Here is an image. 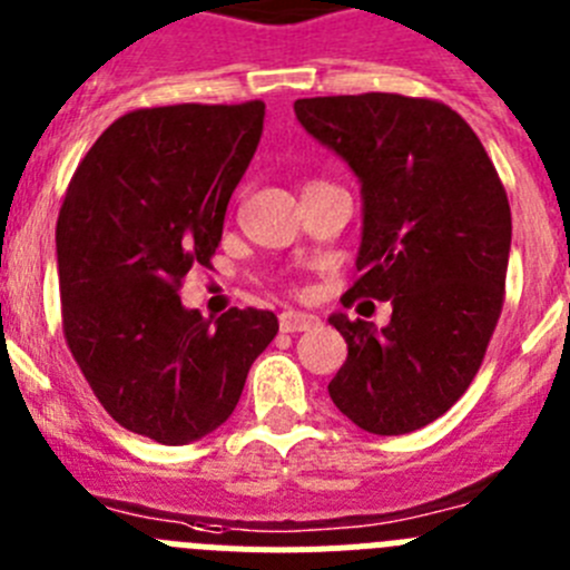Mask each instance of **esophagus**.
Returning a JSON list of instances; mask_svg holds the SVG:
<instances>
[{"label":"esophagus","mask_w":570,"mask_h":570,"mask_svg":"<svg viewBox=\"0 0 570 570\" xmlns=\"http://www.w3.org/2000/svg\"><path fill=\"white\" fill-rule=\"evenodd\" d=\"M320 325V320L313 316V313H302V311H282L279 313V327L282 333H302L311 331V327Z\"/></svg>","instance_id":"1"}]
</instances>
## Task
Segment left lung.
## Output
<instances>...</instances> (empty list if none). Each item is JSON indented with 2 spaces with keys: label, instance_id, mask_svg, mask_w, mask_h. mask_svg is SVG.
<instances>
[{
  "label": "left lung",
  "instance_id": "obj_1",
  "mask_svg": "<svg viewBox=\"0 0 570 570\" xmlns=\"http://www.w3.org/2000/svg\"><path fill=\"white\" fill-rule=\"evenodd\" d=\"M294 109L362 180L347 296L393 302L381 331L331 316L347 362L327 393L364 432L406 435L466 393L498 327L511 248L503 180L472 127L432 98L364 92L299 98Z\"/></svg>",
  "mask_w": 570,
  "mask_h": 570
}]
</instances>
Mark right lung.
Masks as SVG:
<instances>
[{
  "mask_svg": "<svg viewBox=\"0 0 570 570\" xmlns=\"http://www.w3.org/2000/svg\"><path fill=\"white\" fill-rule=\"evenodd\" d=\"M263 118V101L135 109L67 186L61 327L96 399L135 435L177 446L226 424L279 331L271 311L232 307L212 322L180 305L186 274L212 268Z\"/></svg>",
  "mask_w": 570,
  "mask_h": 570,
  "instance_id": "1",
  "label": "right lung"
}]
</instances>
